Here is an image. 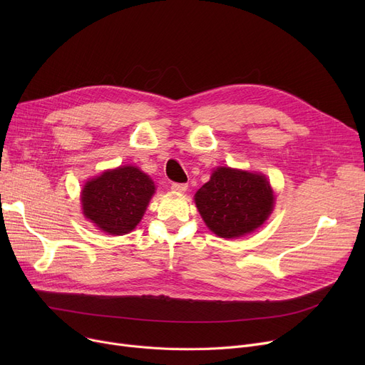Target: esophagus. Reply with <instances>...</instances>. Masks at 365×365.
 <instances>
[{
	"mask_svg": "<svg viewBox=\"0 0 365 365\" xmlns=\"http://www.w3.org/2000/svg\"><path fill=\"white\" fill-rule=\"evenodd\" d=\"M186 189H187L186 183H171V190H173V192L182 194V192H185Z\"/></svg>",
	"mask_w": 365,
	"mask_h": 365,
	"instance_id": "esophagus-1",
	"label": "esophagus"
}]
</instances>
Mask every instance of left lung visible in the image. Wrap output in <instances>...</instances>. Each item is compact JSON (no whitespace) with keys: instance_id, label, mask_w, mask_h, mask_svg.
<instances>
[{"instance_id":"left-lung-1","label":"left lung","mask_w":365,"mask_h":365,"mask_svg":"<svg viewBox=\"0 0 365 365\" xmlns=\"http://www.w3.org/2000/svg\"><path fill=\"white\" fill-rule=\"evenodd\" d=\"M274 190L260 173L219 167L195 194L198 212L210 231L238 238L260 227L274 210Z\"/></svg>"}]
</instances>
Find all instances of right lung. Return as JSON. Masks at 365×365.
Here are the masks:
<instances>
[{"label":"right lung","mask_w":365,"mask_h":365,"mask_svg":"<svg viewBox=\"0 0 365 365\" xmlns=\"http://www.w3.org/2000/svg\"><path fill=\"white\" fill-rule=\"evenodd\" d=\"M155 194V185L140 168L121 165L86 182L81 190L83 215L102 232L124 235L142 220Z\"/></svg>","instance_id":"1"}]
</instances>
